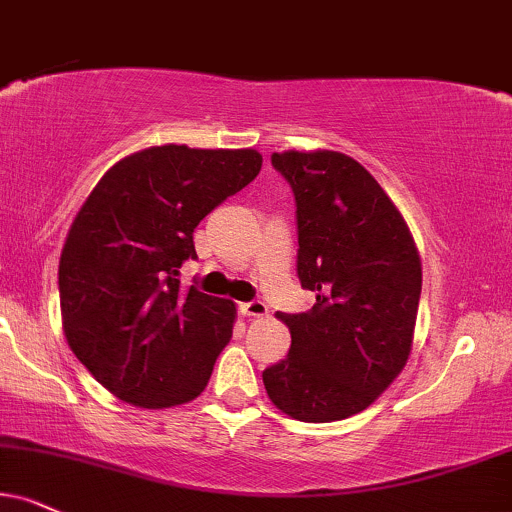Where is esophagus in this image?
I'll return each instance as SVG.
<instances>
[{
  "instance_id": "esophagus-1",
  "label": "esophagus",
  "mask_w": 512,
  "mask_h": 512,
  "mask_svg": "<svg viewBox=\"0 0 512 512\" xmlns=\"http://www.w3.org/2000/svg\"><path fill=\"white\" fill-rule=\"evenodd\" d=\"M239 313L244 318H263V315H268V306L263 301H246V304H239Z\"/></svg>"
}]
</instances>
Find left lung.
I'll list each match as a JSON object with an SVG mask.
<instances>
[{
    "mask_svg": "<svg viewBox=\"0 0 512 512\" xmlns=\"http://www.w3.org/2000/svg\"><path fill=\"white\" fill-rule=\"evenodd\" d=\"M294 189L306 313H277L292 334L263 372L270 401L301 422L351 418L377 401L413 349L422 263L406 220L361 163L342 151H282Z\"/></svg>",
    "mask_w": 512,
    "mask_h": 512,
    "instance_id": "8db88e82",
    "label": "left lung"
}]
</instances>
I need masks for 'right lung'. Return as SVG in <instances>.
Returning <instances> with one entry per match:
<instances>
[{
  "label": "right lung",
  "instance_id": "add662e5",
  "mask_svg": "<svg viewBox=\"0 0 512 512\" xmlns=\"http://www.w3.org/2000/svg\"><path fill=\"white\" fill-rule=\"evenodd\" d=\"M256 149L163 144L106 170L80 206L59 261L66 342L94 380L140 408L194 401L235 327L237 308L182 289L194 227L256 178Z\"/></svg>",
  "mask_w": 512,
  "mask_h": 512
}]
</instances>
